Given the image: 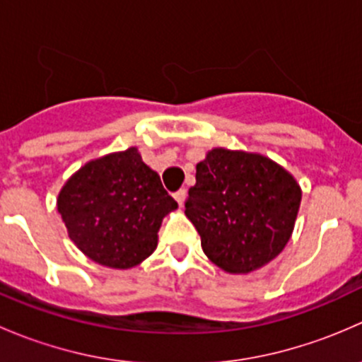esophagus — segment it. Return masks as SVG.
<instances>
[{
	"mask_svg": "<svg viewBox=\"0 0 362 362\" xmlns=\"http://www.w3.org/2000/svg\"><path fill=\"white\" fill-rule=\"evenodd\" d=\"M173 198L177 199V203L182 206V204H184V202H185V198H187V191H185V189H180V191L175 192Z\"/></svg>",
	"mask_w": 362,
	"mask_h": 362,
	"instance_id": "34e87169",
	"label": "esophagus"
}]
</instances>
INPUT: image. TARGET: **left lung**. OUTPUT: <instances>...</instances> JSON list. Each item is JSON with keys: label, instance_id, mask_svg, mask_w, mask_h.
<instances>
[{"label": "left lung", "instance_id": "obj_1", "mask_svg": "<svg viewBox=\"0 0 362 362\" xmlns=\"http://www.w3.org/2000/svg\"><path fill=\"white\" fill-rule=\"evenodd\" d=\"M299 204L301 187L279 163L255 152L215 147L196 164L185 215L215 266L247 275L286 249Z\"/></svg>", "mask_w": 362, "mask_h": 362}]
</instances>
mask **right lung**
Returning <instances> with one entry per match:
<instances>
[{"mask_svg": "<svg viewBox=\"0 0 362 362\" xmlns=\"http://www.w3.org/2000/svg\"><path fill=\"white\" fill-rule=\"evenodd\" d=\"M177 208L136 147L86 163L57 196L69 240L90 261L113 269L144 262L158 247L163 218Z\"/></svg>", "mask_w": 362, "mask_h": 362, "instance_id": "obj_1", "label": "right lung"}]
</instances>
